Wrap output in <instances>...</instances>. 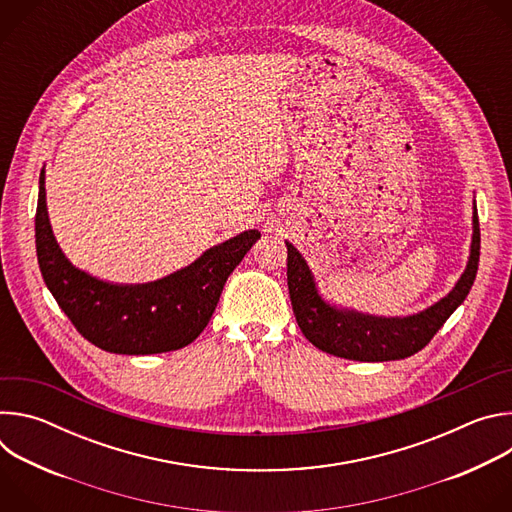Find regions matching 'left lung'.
I'll return each mask as SVG.
<instances>
[{
  "label": "left lung",
  "mask_w": 512,
  "mask_h": 512,
  "mask_svg": "<svg viewBox=\"0 0 512 512\" xmlns=\"http://www.w3.org/2000/svg\"><path fill=\"white\" fill-rule=\"evenodd\" d=\"M285 245L289 298L304 336L322 352L340 358L360 362L399 360L419 352L470 294L480 261L478 210L474 202L470 257L458 283L440 302L411 316H371L326 302L304 255L289 241Z\"/></svg>",
  "instance_id": "1"
}]
</instances>
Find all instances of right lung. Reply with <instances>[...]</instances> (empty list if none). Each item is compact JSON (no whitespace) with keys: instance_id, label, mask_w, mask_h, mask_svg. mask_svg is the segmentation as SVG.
<instances>
[{"instance_id":"right-lung-1","label":"right lung","mask_w":512,"mask_h":512,"mask_svg":"<svg viewBox=\"0 0 512 512\" xmlns=\"http://www.w3.org/2000/svg\"><path fill=\"white\" fill-rule=\"evenodd\" d=\"M259 231L206 249L190 265L148 283H111L72 265L56 243L46 208L44 168L36 208V255L60 310L95 346L115 354H158L188 346L206 328L233 269Z\"/></svg>"}]
</instances>
